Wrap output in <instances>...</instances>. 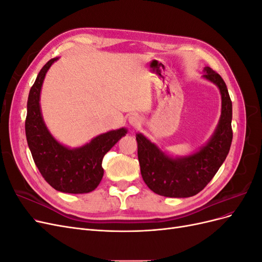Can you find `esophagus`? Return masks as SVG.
I'll list each match as a JSON object with an SVG mask.
<instances>
[{
  "label": "esophagus",
  "mask_w": 262,
  "mask_h": 262,
  "mask_svg": "<svg viewBox=\"0 0 262 262\" xmlns=\"http://www.w3.org/2000/svg\"><path fill=\"white\" fill-rule=\"evenodd\" d=\"M129 122L132 126H138V125H140L141 121H140V118L138 116H131L129 118Z\"/></svg>",
  "instance_id": "obj_1"
}]
</instances>
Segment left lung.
I'll list each match as a JSON object with an SVG mask.
<instances>
[{"label":"left lung","mask_w":262,"mask_h":262,"mask_svg":"<svg viewBox=\"0 0 262 262\" xmlns=\"http://www.w3.org/2000/svg\"><path fill=\"white\" fill-rule=\"evenodd\" d=\"M203 76L217 85L222 96L220 122L207 145L191 156L172 160L142 134L137 136L142 178L160 195L188 198L199 193L217 172L229 152L233 140L231 97L223 78L215 71L205 67Z\"/></svg>","instance_id":"8db88e82"}]
</instances>
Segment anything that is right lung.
I'll use <instances>...</instances> for the list:
<instances>
[{"label": "right lung", "instance_id": "obj_1", "mask_svg": "<svg viewBox=\"0 0 262 262\" xmlns=\"http://www.w3.org/2000/svg\"><path fill=\"white\" fill-rule=\"evenodd\" d=\"M57 60L54 58L46 63L30 89L25 121L27 143L41 176L52 188L67 193H87L99 185L104 176L102 158L126 130L122 128L100 134L75 149L61 145L52 138L42 121L39 97L47 71Z\"/></svg>", "mask_w": 262, "mask_h": 262}]
</instances>
